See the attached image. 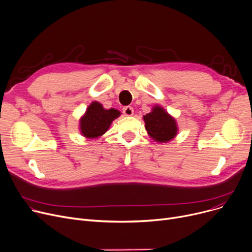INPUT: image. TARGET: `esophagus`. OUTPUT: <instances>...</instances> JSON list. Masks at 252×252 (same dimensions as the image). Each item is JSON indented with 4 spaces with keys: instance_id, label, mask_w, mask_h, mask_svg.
I'll use <instances>...</instances> for the list:
<instances>
[{
    "instance_id": "1",
    "label": "esophagus",
    "mask_w": 252,
    "mask_h": 252,
    "mask_svg": "<svg viewBox=\"0 0 252 252\" xmlns=\"http://www.w3.org/2000/svg\"><path fill=\"white\" fill-rule=\"evenodd\" d=\"M123 112L126 116H130V115H133L134 109H133V107H130V106H126V107H124V109H123Z\"/></svg>"
}]
</instances>
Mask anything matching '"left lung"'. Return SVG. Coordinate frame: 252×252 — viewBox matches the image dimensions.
Listing matches in <instances>:
<instances>
[{
    "label": "left lung",
    "instance_id": "left-lung-1",
    "mask_svg": "<svg viewBox=\"0 0 252 252\" xmlns=\"http://www.w3.org/2000/svg\"><path fill=\"white\" fill-rule=\"evenodd\" d=\"M143 118L146 130L155 141L165 143L176 137L178 131L176 121L160 106H155L152 112L144 115Z\"/></svg>",
    "mask_w": 252,
    "mask_h": 252
}]
</instances>
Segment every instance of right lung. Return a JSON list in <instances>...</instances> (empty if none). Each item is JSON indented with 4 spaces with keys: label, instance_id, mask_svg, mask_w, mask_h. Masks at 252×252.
Segmentation results:
<instances>
[{
    "label": "right lung",
    "instance_id": "obj_1",
    "mask_svg": "<svg viewBox=\"0 0 252 252\" xmlns=\"http://www.w3.org/2000/svg\"><path fill=\"white\" fill-rule=\"evenodd\" d=\"M121 115L116 109H104L99 102H93L81 119L82 134L89 138H98L107 131L111 123Z\"/></svg>",
    "mask_w": 252,
    "mask_h": 252
}]
</instances>
